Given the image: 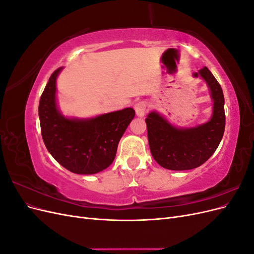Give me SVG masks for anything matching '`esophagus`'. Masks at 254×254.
Here are the masks:
<instances>
[{"label": "esophagus", "mask_w": 254, "mask_h": 254, "mask_svg": "<svg viewBox=\"0 0 254 254\" xmlns=\"http://www.w3.org/2000/svg\"><path fill=\"white\" fill-rule=\"evenodd\" d=\"M134 110H135V113L137 117H144V115L146 114V112H147V104H146L145 102H139L135 106H134Z\"/></svg>", "instance_id": "obj_1"}]
</instances>
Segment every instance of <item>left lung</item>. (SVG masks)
Returning a JSON list of instances; mask_svg holds the SVG:
<instances>
[{
	"label": "left lung",
	"instance_id": "obj_1",
	"mask_svg": "<svg viewBox=\"0 0 254 254\" xmlns=\"http://www.w3.org/2000/svg\"><path fill=\"white\" fill-rule=\"evenodd\" d=\"M206 82L213 99V114L209 122L191 128H177L156 112L145 119L150 152L157 163L166 170L187 171L202 165L209 159L225 132V97L219 82L204 66L194 77Z\"/></svg>",
	"mask_w": 254,
	"mask_h": 254
}]
</instances>
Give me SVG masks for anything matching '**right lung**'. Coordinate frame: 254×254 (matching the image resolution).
Returning <instances> with one entry per match:
<instances>
[{"label": "right lung", "instance_id": "add662e5", "mask_svg": "<svg viewBox=\"0 0 254 254\" xmlns=\"http://www.w3.org/2000/svg\"><path fill=\"white\" fill-rule=\"evenodd\" d=\"M61 70L59 67L51 75L40 97L43 142L53 158L67 171L80 175L99 173L113 162L121 137L135 112L125 108L87 120L64 118L56 104V79Z\"/></svg>", "mask_w": 254, "mask_h": 254}]
</instances>
